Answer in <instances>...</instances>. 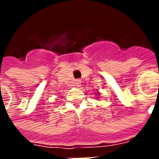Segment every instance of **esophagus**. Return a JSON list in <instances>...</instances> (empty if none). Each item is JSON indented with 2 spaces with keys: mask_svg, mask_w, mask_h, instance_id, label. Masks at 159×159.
<instances>
[{
  "mask_svg": "<svg viewBox=\"0 0 159 159\" xmlns=\"http://www.w3.org/2000/svg\"><path fill=\"white\" fill-rule=\"evenodd\" d=\"M76 84H77V87H79V86H80V81H79V80H77V82H76Z\"/></svg>",
  "mask_w": 159,
  "mask_h": 159,
  "instance_id": "esophagus-1",
  "label": "esophagus"
}]
</instances>
